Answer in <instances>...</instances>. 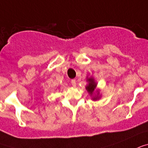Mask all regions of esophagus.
<instances>
[{
	"mask_svg": "<svg viewBox=\"0 0 148 148\" xmlns=\"http://www.w3.org/2000/svg\"><path fill=\"white\" fill-rule=\"evenodd\" d=\"M71 83H72V85H73V86L75 87V86H76V82H75V79H72V81H71Z\"/></svg>",
	"mask_w": 148,
	"mask_h": 148,
	"instance_id": "34e87169",
	"label": "esophagus"
}]
</instances>
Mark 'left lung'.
<instances>
[{
  "mask_svg": "<svg viewBox=\"0 0 148 148\" xmlns=\"http://www.w3.org/2000/svg\"><path fill=\"white\" fill-rule=\"evenodd\" d=\"M86 82H88V83H87V85L86 86V90H87V92H89V94L90 95V97H92V100L97 101V100L100 99L101 95L99 93V90H97V82H96V80L94 79V78L92 77V76L89 77V76L87 75Z\"/></svg>",
  "mask_w": 148,
  "mask_h": 148,
  "instance_id": "8db88e82",
  "label": "left lung"
}]
</instances>
